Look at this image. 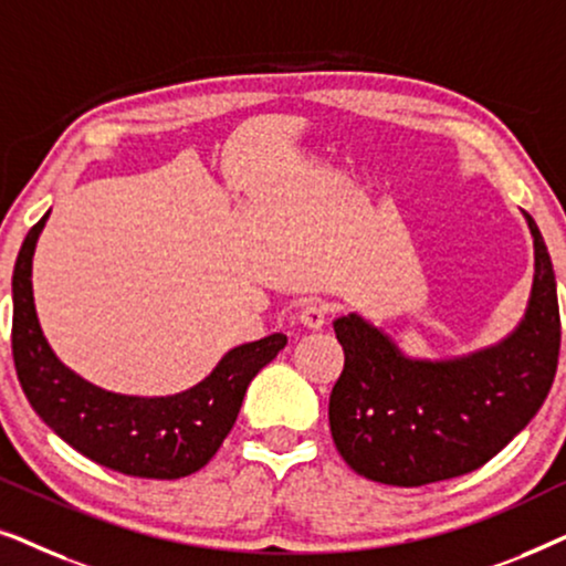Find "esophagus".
<instances>
[{
  "label": "esophagus",
  "instance_id": "esophagus-1",
  "mask_svg": "<svg viewBox=\"0 0 566 566\" xmlns=\"http://www.w3.org/2000/svg\"><path fill=\"white\" fill-rule=\"evenodd\" d=\"M327 314H329L327 304H322V301H308V304L298 312V322H301V327H304V329L316 332V329L324 327V322H327Z\"/></svg>",
  "mask_w": 566,
  "mask_h": 566
}]
</instances>
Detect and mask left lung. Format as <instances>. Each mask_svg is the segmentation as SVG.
Wrapping results in <instances>:
<instances>
[{"label":"left lung","instance_id":"obj_1","mask_svg":"<svg viewBox=\"0 0 566 566\" xmlns=\"http://www.w3.org/2000/svg\"><path fill=\"white\" fill-rule=\"evenodd\" d=\"M523 319L497 345L461 358H409L384 329L335 319L345 368L329 394V430L347 467L370 482L422 486L494 459L544 405L559 363V301L536 221Z\"/></svg>","mask_w":566,"mask_h":566}]
</instances>
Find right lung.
<instances>
[{
  "instance_id": "1",
  "label": "right lung",
  "mask_w": 566,
  "mask_h": 566,
  "mask_svg": "<svg viewBox=\"0 0 566 566\" xmlns=\"http://www.w3.org/2000/svg\"><path fill=\"white\" fill-rule=\"evenodd\" d=\"M49 213L28 231L12 273V355L30 407L99 467L142 479L196 474L234 428L247 386L289 339L275 332L239 345L203 381L169 397H128L84 381L56 358L35 314L33 254Z\"/></svg>"
}]
</instances>
